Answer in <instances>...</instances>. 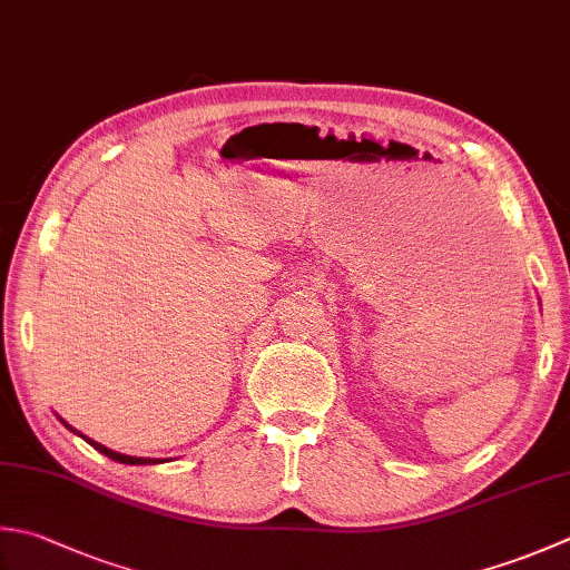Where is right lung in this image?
Instances as JSON below:
<instances>
[{
  "instance_id": "1",
  "label": "right lung",
  "mask_w": 570,
  "mask_h": 570,
  "mask_svg": "<svg viewBox=\"0 0 570 570\" xmlns=\"http://www.w3.org/2000/svg\"><path fill=\"white\" fill-rule=\"evenodd\" d=\"M63 422V420H61ZM66 425V422H63ZM69 428L71 432H76L71 425H66ZM76 434H81V432H76ZM81 438L91 444L94 450H98L100 454H106V456H110V460H116V462H120V464H155V462H160V460H145V456H128V454H120V452H114V450H108V448H104V444H98V442H94V440H88L86 434H81Z\"/></svg>"
}]
</instances>
